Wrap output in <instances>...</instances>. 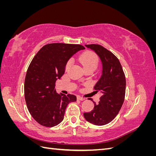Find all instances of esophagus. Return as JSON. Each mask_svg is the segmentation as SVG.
Here are the masks:
<instances>
[{
	"label": "esophagus",
	"mask_w": 156,
	"mask_h": 156,
	"mask_svg": "<svg viewBox=\"0 0 156 156\" xmlns=\"http://www.w3.org/2000/svg\"><path fill=\"white\" fill-rule=\"evenodd\" d=\"M77 100H81V101H83V100H84V98H82V97L79 96H78L77 97Z\"/></svg>",
	"instance_id": "34e87169"
}]
</instances>
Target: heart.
I'll list each match as a JSON object with an SVG mask.
<instances>
[{
  "label": "heart",
  "mask_w": 156,
  "mask_h": 156,
  "mask_svg": "<svg viewBox=\"0 0 156 156\" xmlns=\"http://www.w3.org/2000/svg\"><path fill=\"white\" fill-rule=\"evenodd\" d=\"M79 60L85 69L94 68L96 69L99 62L98 55L91 51H84L79 56ZM72 64V60H69L66 65V69H68Z\"/></svg>",
  "instance_id": "obj_1"
}]
</instances>
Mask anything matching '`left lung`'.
Masks as SVG:
<instances>
[{
	"instance_id": "left-lung-1",
	"label": "left lung",
	"mask_w": 156,
	"mask_h": 156,
	"mask_svg": "<svg viewBox=\"0 0 156 156\" xmlns=\"http://www.w3.org/2000/svg\"><path fill=\"white\" fill-rule=\"evenodd\" d=\"M100 56L103 65L102 75L94 86L96 92L102 95L100 101H93L94 107L84 117L90 123L103 126L111 122L119 114L126 94V77L119 60L110 51L99 44L85 45Z\"/></svg>"
}]
</instances>
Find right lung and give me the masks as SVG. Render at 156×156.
<instances>
[{
	"mask_svg": "<svg viewBox=\"0 0 156 156\" xmlns=\"http://www.w3.org/2000/svg\"><path fill=\"white\" fill-rule=\"evenodd\" d=\"M84 49L79 44H49L32 60L25 79V98L30 114L40 125L50 127L60 124L68 103L76 101L73 94L56 93L55 83L64 75L68 60Z\"/></svg>",
	"mask_w": 156,
	"mask_h": 156,
	"instance_id": "add662e5",
	"label": "right lung"
}]
</instances>
